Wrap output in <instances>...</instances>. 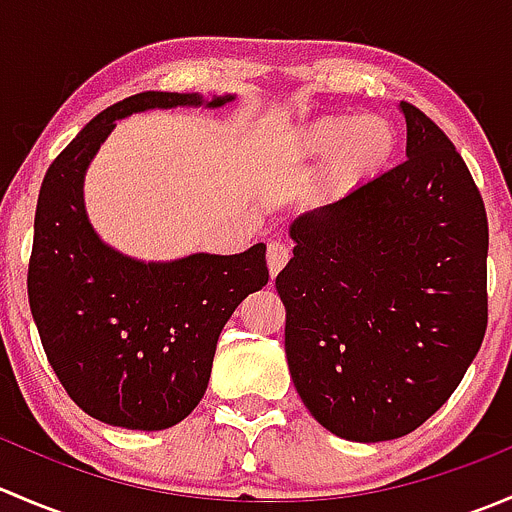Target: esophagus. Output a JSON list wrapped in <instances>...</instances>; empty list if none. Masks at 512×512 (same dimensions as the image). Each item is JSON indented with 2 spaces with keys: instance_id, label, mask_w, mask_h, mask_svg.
Returning <instances> with one entry per match:
<instances>
[{
  "instance_id": "1",
  "label": "esophagus",
  "mask_w": 512,
  "mask_h": 512,
  "mask_svg": "<svg viewBox=\"0 0 512 512\" xmlns=\"http://www.w3.org/2000/svg\"><path fill=\"white\" fill-rule=\"evenodd\" d=\"M287 260H289L287 245H282V242H270V245H267V267H270L272 277L280 275V270L287 265Z\"/></svg>"
}]
</instances>
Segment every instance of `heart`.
<instances>
[{"instance_id": "heart-1", "label": "heart", "mask_w": 512, "mask_h": 512, "mask_svg": "<svg viewBox=\"0 0 512 512\" xmlns=\"http://www.w3.org/2000/svg\"><path fill=\"white\" fill-rule=\"evenodd\" d=\"M399 138L381 116H322L289 133L282 143L285 160L294 168L327 165L329 180L354 188L379 175L394 158Z\"/></svg>"}]
</instances>
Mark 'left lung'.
<instances>
[{
    "label": "left lung",
    "instance_id": "obj_1",
    "mask_svg": "<svg viewBox=\"0 0 512 512\" xmlns=\"http://www.w3.org/2000/svg\"><path fill=\"white\" fill-rule=\"evenodd\" d=\"M406 160L289 225L275 287L299 399L334 436L379 443L448 401L488 324L483 198L446 133L411 103Z\"/></svg>",
    "mask_w": 512,
    "mask_h": 512
}]
</instances>
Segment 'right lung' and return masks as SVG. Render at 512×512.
<instances>
[{
  "label": "right lung",
  "instance_id": "1",
  "mask_svg": "<svg viewBox=\"0 0 512 512\" xmlns=\"http://www.w3.org/2000/svg\"><path fill=\"white\" fill-rule=\"evenodd\" d=\"M235 94L146 91L91 118L49 165L29 260V307L46 359L81 411L108 426L163 431L208 389L218 337L247 294L267 285L265 242L240 255L193 252L143 262L91 225L84 178L116 121L153 108H223Z\"/></svg>",
  "mask_w": 512,
  "mask_h": 512
}]
</instances>
